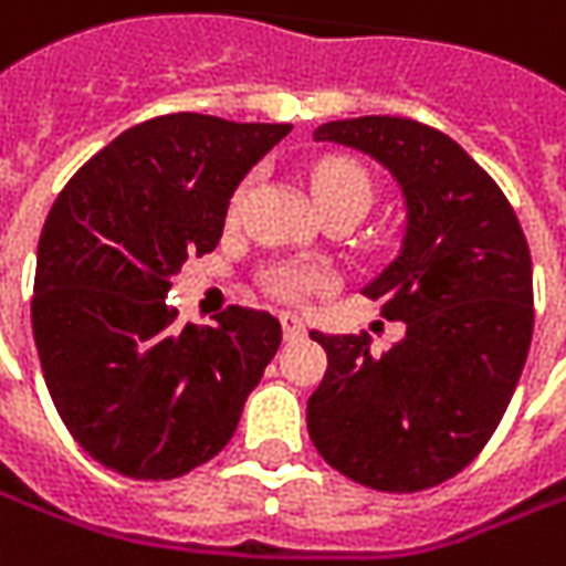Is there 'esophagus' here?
<instances>
[{
    "label": "esophagus",
    "instance_id": "obj_1",
    "mask_svg": "<svg viewBox=\"0 0 566 566\" xmlns=\"http://www.w3.org/2000/svg\"><path fill=\"white\" fill-rule=\"evenodd\" d=\"M282 332L287 342H297V338H303L301 316H294V313H282Z\"/></svg>",
    "mask_w": 566,
    "mask_h": 566
}]
</instances>
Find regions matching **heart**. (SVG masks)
<instances>
[{
	"label": "heart",
	"mask_w": 566,
	"mask_h": 566,
	"mask_svg": "<svg viewBox=\"0 0 566 566\" xmlns=\"http://www.w3.org/2000/svg\"><path fill=\"white\" fill-rule=\"evenodd\" d=\"M310 190H313V200L319 209H328V206H347L354 209L357 216L366 212L369 206V178L360 166L347 163V159H325L319 166L313 168L310 175ZM247 200V185H241V190L234 193V209H241V203ZM322 279L310 269H301V265H279L272 275H269V287L272 294H279L282 301H303L310 297L313 291H319Z\"/></svg>",
	"instance_id": "heart-1"
}]
</instances>
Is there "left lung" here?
I'll use <instances>...</instances> for the list:
<instances>
[{"mask_svg": "<svg viewBox=\"0 0 566 566\" xmlns=\"http://www.w3.org/2000/svg\"><path fill=\"white\" fill-rule=\"evenodd\" d=\"M319 144L376 159L400 190L395 260L363 287L403 342L310 332L328 354L306 429L338 473L379 492L432 489L492 439L533 342V260L501 187L436 127L391 115L328 122Z\"/></svg>", "mask_w": 566, "mask_h": 566, "instance_id": "obj_1", "label": "left lung"}]
</instances>
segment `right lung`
Returning a JSON list of instances; mask_svg holds the SVG:
<instances>
[{
  "label": "right lung",
  "instance_id": "right-lung-1",
  "mask_svg": "<svg viewBox=\"0 0 566 566\" xmlns=\"http://www.w3.org/2000/svg\"><path fill=\"white\" fill-rule=\"evenodd\" d=\"M291 125L178 112L127 127L71 178L36 247L33 342L62 422L96 463L175 479L231 441L282 344L269 313L178 325L171 279L222 238L247 171Z\"/></svg>",
  "mask_w": 566,
  "mask_h": 566
}]
</instances>
